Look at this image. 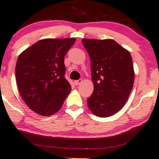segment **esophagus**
<instances>
[{"mask_svg": "<svg viewBox=\"0 0 159 159\" xmlns=\"http://www.w3.org/2000/svg\"><path fill=\"white\" fill-rule=\"evenodd\" d=\"M82 82H83V80H76V81H74V84L76 85H80V83H82Z\"/></svg>", "mask_w": 159, "mask_h": 159, "instance_id": "34e87169", "label": "esophagus"}]
</instances>
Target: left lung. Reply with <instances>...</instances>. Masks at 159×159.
I'll use <instances>...</instances> for the list:
<instances>
[{
  "label": "left lung",
  "mask_w": 159,
  "mask_h": 159,
  "mask_svg": "<svg viewBox=\"0 0 159 159\" xmlns=\"http://www.w3.org/2000/svg\"><path fill=\"white\" fill-rule=\"evenodd\" d=\"M82 42L90 57L94 84L88 107L97 116H110L124 107L133 88L132 58L112 39H83Z\"/></svg>",
  "instance_id": "obj_1"
}]
</instances>
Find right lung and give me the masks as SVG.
<instances>
[{"mask_svg":"<svg viewBox=\"0 0 159 159\" xmlns=\"http://www.w3.org/2000/svg\"><path fill=\"white\" fill-rule=\"evenodd\" d=\"M75 41V38L43 39L19 55L16 65L18 89L27 106L35 113L53 115L70 94L64 58Z\"/></svg>","mask_w":159,"mask_h":159,"instance_id":"right-lung-1","label":"right lung"}]
</instances>
